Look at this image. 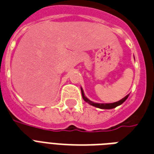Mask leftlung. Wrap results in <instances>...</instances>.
I'll return each mask as SVG.
<instances>
[{"label":"left lung","mask_w":154,"mask_h":154,"mask_svg":"<svg viewBox=\"0 0 154 154\" xmlns=\"http://www.w3.org/2000/svg\"><path fill=\"white\" fill-rule=\"evenodd\" d=\"M81 92H82V96H83V99L84 100V101H86L87 103H88L91 105L94 106V107H96V108H101V109H112V108H114L116 107H117V106L120 105V104H122L125 101L128 99V96L129 95H127L125 97H124L122 100H120L117 101V102H115V103H94L92 101H91L90 100H88L85 96H84V93H83V89L81 88Z\"/></svg>","instance_id":"8db88e82"}]
</instances>
